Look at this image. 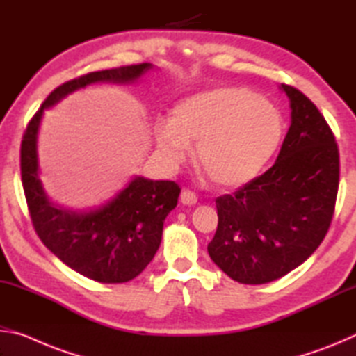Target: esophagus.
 Returning <instances> with one entry per match:
<instances>
[{
    "instance_id": "esophagus-1",
    "label": "esophagus",
    "mask_w": 356,
    "mask_h": 356,
    "mask_svg": "<svg viewBox=\"0 0 356 356\" xmlns=\"http://www.w3.org/2000/svg\"><path fill=\"white\" fill-rule=\"evenodd\" d=\"M180 202H182L184 206H195L197 202V196L190 190H184L180 193Z\"/></svg>"
}]
</instances>
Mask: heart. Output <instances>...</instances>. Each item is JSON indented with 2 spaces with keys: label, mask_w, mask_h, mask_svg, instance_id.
I'll return each instance as SVG.
<instances>
[{
  "label": "heart",
  "mask_w": 356,
  "mask_h": 356,
  "mask_svg": "<svg viewBox=\"0 0 356 356\" xmlns=\"http://www.w3.org/2000/svg\"><path fill=\"white\" fill-rule=\"evenodd\" d=\"M284 122L278 108L243 86H218L180 100L172 118L154 125L161 159L177 168L191 154L215 184L238 186L254 179L278 149Z\"/></svg>",
  "instance_id": "b5f03b06"
}]
</instances>
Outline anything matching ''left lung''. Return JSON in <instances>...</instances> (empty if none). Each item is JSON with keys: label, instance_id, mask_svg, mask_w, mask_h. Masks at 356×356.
I'll use <instances>...</instances> for the list:
<instances>
[{"label": "left lung", "instance_id": "8db88e82", "mask_svg": "<svg viewBox=\"0 0 356 356\" xmlns=\"http://www.w3.org/2000/svg\"><path fill=\"white\" fill-rule=\"evenodd\" d=\"M291 127L275 165L216 197L212 261L242 284H265L303 264L328 232L339 186V150L327 120L303 92L281 84Z\"/></svg>", "mask_w": 356, "mask_h": 356}]
</instances>
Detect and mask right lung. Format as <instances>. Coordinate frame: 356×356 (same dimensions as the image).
<instances>
[{"instance_id":"1","label":"right lung","mask_w":356,"mask_h":356,"mask_svg":"<svg viewBox=\"0 0 356 356\" xmlns=\"http://www.w3.org/2000/svg\"><path fill=\"white\" fill-rule=\"evenodd\" d=\"M149 63L91 72L58 86L29 120L20 149L22 184L39 238L58 259L89 280L116 284L136 278L152 261L163 222L177 206L180 188L171 180L135 176L102 206L72 210L53 202L40 180L38 135L44 111L92 83H134L152 69Z\"/></svg>"}]
</instances>
